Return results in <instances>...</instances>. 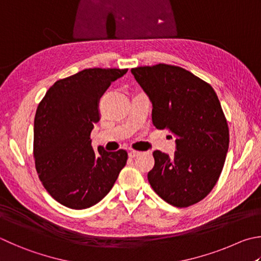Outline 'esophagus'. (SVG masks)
Here are the masks:
<instances>
[{"label": "esophagus", "instance_id": "esophagus-1", "mask_svg": "<svg viewBox=\"0 0 261 261\" xmlns=\"http://www.w3.org/2000/svg\"><path fill=\"white\" fill-rule=\"evenodd\" d=\"M141 153L140 151H136V150H130L129 151V158L134 159V158H137V156H139Z\"/></svg>", "mask_w": 261, "mask_h": 261}]
</instances>
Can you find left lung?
Wrapping results in <instances>:
<instances>
[{
	"label": "left lung",
	"instance_id": "left-lung-1",
	"mask_svg": "<svg viewBox=\"0 0 261 261\" xmlns=\"http://www.w3.org/2000/svg\"><path fill=\"white\" fill-rule=\"evenodd\" d=\"M131 73L153 106V124L177 137L173 158L153 153L150 186L173 206L195 204L215 187L228 151L229 131L219 99L210 84L177 66L159 64Z\"/></svg>",
	"mask_w": 261,
	"mask_h": 261
}]
</instances>
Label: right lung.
<instances>
[{"mask_svg":"<svg viewBox=\"0 0 261 261\" xmlns=\"http://www.w3.org/2000/svg\"><path fill=\"white\" fill-rule=\"evenodd\" d=\"M127 69L89 68L57 81L39 103L34 120L36 171L57 202L83 210L97 204L114 186L127 153L91 146L100 118L99 100Z\"/></svg>","mask_w":261,"mask_h":261,"instance_id":"add662e5","label":"right lung"}]
</instances>
